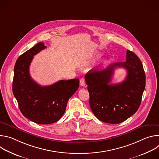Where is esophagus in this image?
I'll list each match as a JSON object with an SVG mask.
<instances>
[{"instance_id": "34e87169", "label": "esophagus", "mask_w": 159, "mask_h": 159, "mask_svg": "<svg viewBox=\"0 0 159 159\" xmlns=\"http://www.w3.org/2000/svg\"><path fill=\"white\" fill-rule=\"evenodd\" d=\"M80 84L82 86H84L85 85V79H84V78H81L80 79Z\"/></svg>"}]
</instances>
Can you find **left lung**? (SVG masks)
I'll return each mask as SVG.
<instances>
[{
	"instance_id": "8db88e82",
	"label": "left lung",
	"mask_w": 159,
	"mask_h": 159,
	"mask_svg": "<svg viewBox=\"0 0 159 159\" xmlns=\"http://www.w3.org/2000/svg\"><path fill=\"white\" fill-rule=\"evenodd\" d=\"M126 61L118 62L101 71L88 72L85 77L89 93V104L94 115L101 121L118 124L139 109L145 87V74L140 58L126 52ZM123 67L127 70L125 80L110 84L114 69Z\"/></svg>"
}]
</instances>
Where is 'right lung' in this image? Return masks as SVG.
<instances>
[{
	"label": "right lung",
	"mask_w": 159,
	"mask_h": 159,
	"mask_svg": "<svg viewBox=\"0 0 159 159\" xmlns=\"http://www.w3.org/2000/svg\"><path fill=\"white\" fill-rule=\"evenodd\" d=\"M46 48L39 42L17 58L12 82L13 94L22 114L41 125L53 123L62 117L68 101L79 86V79L61 80L48 86H41L31 79L29 69L33 57Z\"/></svg>",
	"instance_id": "obj_1"
}]
</instances>
